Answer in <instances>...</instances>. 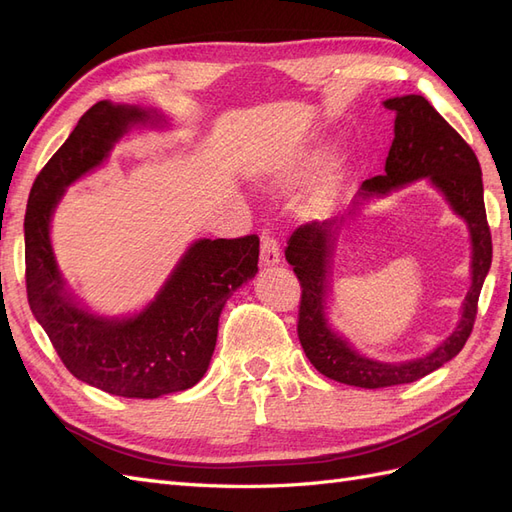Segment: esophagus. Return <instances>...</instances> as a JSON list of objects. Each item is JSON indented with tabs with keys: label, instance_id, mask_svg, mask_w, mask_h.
<instances>
[{
	"label": "esophagus",
	"instance_id": "34e87169",
	"mask_svg": "<svg viewBox=\"0 0 512 512\" xmlns=\"http://www.w3.org/2000/svg\"><path fill=\"white\" fill-rule=\"evenodd\" d=\"M260 262L265 267H273L280 262V245H277V241L271 235H267V232L260 239Z\"/></svg>",
	"mask_w": 512,
	"mask_h": 512
}]
</instances>
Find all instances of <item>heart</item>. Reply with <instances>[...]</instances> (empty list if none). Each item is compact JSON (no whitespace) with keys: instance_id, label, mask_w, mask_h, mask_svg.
Here are the masks:
<instances>
[{"instance_id":"heart-1","label":"heart","mask_w":512,"mask_h":512,"mask_svg":"<svg viewBox=\"0 0 512 512\" xmlns=\"http://www.w3.org/2000/svg\"><path fill=\"white\" fill-rule=\"evenodd\" d=\"M312 160H314V156H305V160H299L297 164H290L288 168H284L282 175L286 179H297V177L303 175V168L312 164ZM335 190H337V173H335V170H329V173L320 179L318 188L314 190L312 203H309V205H312V209H322L324 205L329 203V198L335 194Z\"/></svg>"}]
</instances>
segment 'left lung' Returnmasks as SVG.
<instances>
[{"label": "left lung", "instance_id": "1", "mask_svg": "<svg viewBox=\"0 0 512 512\" xmlns=\"http://www.w3.org/2000/svg\"><path fill=\"white\" fill-rule=\"evenodd\" d=\"M395 111V138L384 164V175L363 181L359 198L386 196L404 185L427 179L446 203L466 220L472 239V286L463 301L457 329L427 356L404 363H382L356 352L337 335L324 316L331 275V254L346 218L303 224L292 232L286 260L301 282L299 342L322 376L361 389L408 384L448 363L466 346L472 333L478 294L491 267V230L483 200V173L472 147L423 96H401L384 102ZM359 205V203H356Z\"/></svg>", "mask_w": 512, "mask_h": 512}]
</instances>
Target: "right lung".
I'll return each mask as SVG.
<instances>
[{
    "mask_svg": "<svg viewBox=\"0 0 512 512\" xmlns=\"http://www.w3.org/2000/svg\"><path fill=\"white\" fill-rule=\"evenodd\" d=\"M160 121L156 111L102 100L79 119L29 192L25 211L27 301L74 378L136 399L185 391L205 376L226 299L258 271L260 241L200 239L141 314L102 318L66 290L51 247V215L72 181L106 160L136 123Z\"/></svg>",
    "mask_w": 512,
    "mask_h": 512,
    "instance_id": "obj_1",
    "label": "right lung"
}]
</instances>
